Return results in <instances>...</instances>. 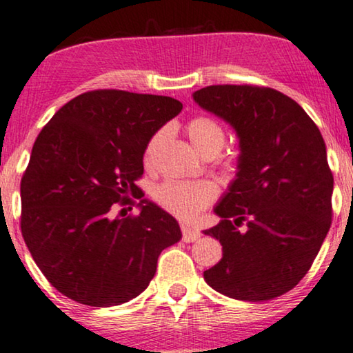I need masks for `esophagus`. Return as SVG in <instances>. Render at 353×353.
I'll return each mask as SVG.
<instances>
[{"label":"esophagus","mask_w":353,"mask_h":353,"mask_svg":"<svg viewBox=\"0 0 353 353\" xmlns=\"http://www.w3.org/2000/svg\"><path fill=\"white\" fill-rule=\"evenodd\" d=\"M181 232H183V240H185L186 243L196 241L201 236V233L190 225H181Z\"/></svg>","instance_id":"esophagus-1"}]
</instances>
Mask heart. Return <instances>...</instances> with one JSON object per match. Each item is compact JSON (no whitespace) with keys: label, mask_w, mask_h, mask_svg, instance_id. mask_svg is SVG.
Instances as JSON below:
<instances>
[{"label":"heart","mask_w":353,"mask_h":353,"mask_svg":"<svg viewBox=\"0 0 353 353\" xmlns=\"http://www.w3.org/2000/svg\"><path fill=\"white\" fill-rule=\"evenodd\" d=\"M188 136L203 155L217 154L225 144V130L210 117H196L188 123ZM168 134V128H162L150 137L144 152V163L150 167L155 154ZM217 190L210 181H178L168 180L155 190V201L163 209L180 219H193L210 201L216 198Z\"/></svg>","instance_id":"b5f03b06"}]
</instances>
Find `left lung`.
<instances>
[{
	"label": "left lung",
	"instance_id": "8db88e82",
	"mask_svg": "<svg viewBox=\"0 0 353 353\" xmlns=\"http://www.w3.org/2000/svg\"><path fill=\"white\" fill-rule=\"evenodd\" d=\"M193 99L240 139L236 176L214 208L221 222L204 230L223 251L204 281L243 301L287 294L331 228L334 178L321 132L295 100L271 87L209 85Z\"/></svg>",
	"mask_w": 353,
	"mask_h": 353
}]
</instances>
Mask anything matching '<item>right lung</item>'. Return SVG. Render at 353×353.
<instances>
[{
	"label": "right lung",
	"instance_id": "add662e5",
	"mask_svg": "<svg viewBox=\"0 0 353 353\" xmlns=\"http://www.w3.org/2000/svg\"><path fill=\"white\" fill-rule=\"evenodd\" d=\"M172 97L100 89L54 113L21 180V230L47 281L68 299L121 305L148 288L162 250L180 241L170 214L144 199L148 143L181 112ZM140 199L137 216L113 218ZM125 210V209H121Z\"/></svg>",
	"mask_w": 353,
	"mask_h": 353
}]
</instances>
